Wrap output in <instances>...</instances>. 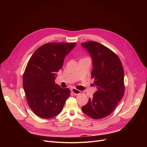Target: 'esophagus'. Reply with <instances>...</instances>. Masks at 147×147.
Segmentation results:
<instances>
[{"label":"esophagus","mask_w":147,"mask_h":147,"mask_svg":"<svg viewBox=\"0 0 147 147\" xmlns=\"http://www.w3.org/2000/svg\"><path fill=\"white\" fill-rule=\"evenodd\" d=\"M71 92H73V93L75 95L80 94V92H81L80 90H78V89H75V88H72V89H71Z\"/></svg>","instance_id":"esophagus-1"}]
</instances>
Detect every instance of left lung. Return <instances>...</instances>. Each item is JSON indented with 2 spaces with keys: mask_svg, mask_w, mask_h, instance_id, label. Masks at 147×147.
<instances>
[{
  "mask_svg": "<svg viewBox=\"0 0 147 147\" xmlns=\"http://www.w3.org/2000/svg\"><path fill=\"white\" fill-rule=\"evenodd\" d=\"M81 45L90 53L91 76L98 89L82 110L92 119H102L113 112L124 95V69L118 56L106 46L94 41Z\"/></svg>",
  "mask_w": 147,
  "mask_h": 147,
  "instance_id": "obj_1",
  "label": "left lung"
}]
</instances>
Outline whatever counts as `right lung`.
Returning a JSON list of instances; mask_svg holds the SVG:
<instances>
[{
	"mask_svg": "<svg viewBox=\"0 0 147 147\" xmlns=\"http://www.w3.org/2000/svg\"><path fill=\"white\" fill-rule=\"evenodd\" d=\"M76 43H49L38 48L31 57L23 75L28 106L37 116L50 119L63 110L70 90L55 84L57 73Z\"/></svg>",
	"mask_w": 147,
	"mask_h": 147,
	"instance_id": "1",
	"label": "right lung"
}]
</instances>
